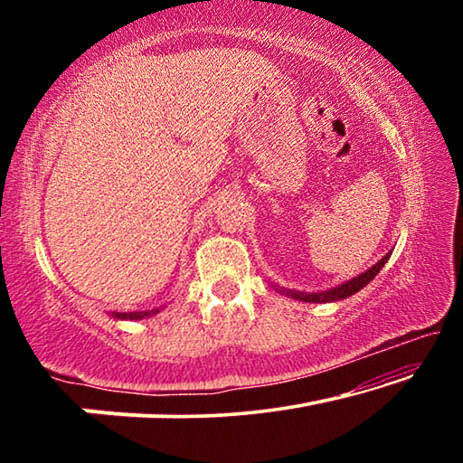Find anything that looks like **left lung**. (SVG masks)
Returning a JSON list of instances; mask_svg holds the SVG:
<instances>
[{
    "mask_svg": "<svg viewBox=\"0 0 463 463\" xmlns=\"http://www.w3.org/2000/svg\"><path fill=\"white\" fill-rule=\"evenodd\" d=\"M390 255H392V250H390V253L383 255L378 263L372 265L370 269L364 271V273H359L357 278L345 281V284L335 286V288H331V289H323V292H298V289H286V288H278V286H273V289H276V292H279V294H286V296H289V298H294V300H300V302L325 304V302L343 300V298L354 296L355 292H359V289H364L367 284H370V281H372L375 276H378L380 269L383 268V263H386V261L390 260Z\"/></svg>",
    "mask_w": 463,
    "mask_h": 463,
    "instance_id": "8db88e82",
    "label": "left lung"
}]
</instances>
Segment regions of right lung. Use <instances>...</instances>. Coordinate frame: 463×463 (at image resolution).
Segmentation results:
<instances>
[{"mask_svg": "<svg viewBox=\"0 0 463 463\" xmlns=\"http://www.w3.org/2000/svg\"><path fill=\"white\" fill-rule=\"evenodd\" d=\"M159 308H153V310H140V312H112V318H120V320H140V318H148V317H155Z\"/></svg>", "mask_w": 463, "mask_h": 463, "instance_id": "right-lung-1", "label": "right lung"}]
</instances>
